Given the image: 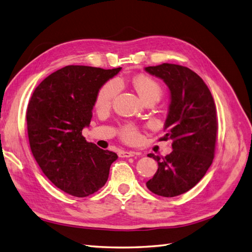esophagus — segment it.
<instances>
[{
  "instance_id": "34e87169",
  "label": "esophagus",
  "mask_w": 252,
  "mask_h": 252,
  "mask_svg": "<svg viewBox=\"0 0 252 252\" xmlns=\"http://www.w3.org/2000/svg\"><path fill=\"white\" fill-rule=\"evenodd\" d=\"M135 156H137V153L133 152V151H120L119 152L120 158H132Z\"/></svg>"
}]
</instances>
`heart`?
I'll return each mask as SVG.
<instances>
[{
	"label": "heart",
	"mask_w": 252,
	"mask_h": 252,
	"mask_svg": "<svg viewBox=\"0 0 252 252\" xmlns=\"http://www.w3.org/2000/svg\"><path fill=\"white\" fill-rule=\"evenodd\" d=\"M135 88L145 102L151 99H159L163 89L158 82L147 75H137L133 79ZM121 84L118 79H112L103 84L95 96V107L99 109L106 108L112 104L114 99L120 92ZM121 137L127 143H135L139 138L137 128L133 125H126L121 128Z\"/></svg>",
	"instance_id": "b5f03b06"
}]
</instances>
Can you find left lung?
Segmentation results:
<instances>
[{
    "instance_id": "8db88e82",
    "label": "left lung",
    "mask_w": 252,
    "mask_h": 252,
    "mask_svg": "<svg viewBox=\"0 0 252 252\" xmlns=\"http://www.w3.org/2000/svg\"><path fill=\"white\" fill-rule=\"evenodd\" d=\"M145 70L170 90L166 134L159 140L172 139L173 149L165 158L148 154L158 168L146 185L156 195L176 197L192 189L213 163L218 131L215 102L203 80L188 67L164 63Z\"/></svg>"
}]
</instances>
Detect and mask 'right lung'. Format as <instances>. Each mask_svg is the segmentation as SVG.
<instances>
[{"mask_svg": "<svg viewBox=\"0 0 252 252\" xmlns=\"http://www.w3.org/2000/svg\"><path fill=\"white\" fill-rule=\"evenodd\" d=\"M121 68L66 66L47 76L32 94L28 109L31 151L56 188L74 197H87L104 186L117 154L87 143L99 89Z\"/></svg>", "mask_w": 252, "mask_h": 252, "instance_id": "right-lung-1", "label": "right lung"}]
</instances>
